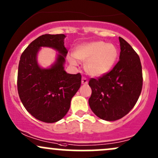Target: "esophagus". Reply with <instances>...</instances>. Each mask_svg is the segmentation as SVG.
Returning <instances> with one entry per match:
<instances>
[{"instance_id": "esophagus-1", "label": "esophagus", "mask_w": 158, "mask_h": 158, "mask_svg": "<svg viewBox=\"0 0 158 158\" xmlns=\"http://www.w3.org/2000/svg\"><path fill=\"white\" fill-rule=\"evenodd\" d=\"M81 83H82V84H84V85H86V84H88L87 79H86V77H82V80H81Z\"/></svg>"}]
</instances>
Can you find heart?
<instances>
[{
	"label": "heart",
	"mask_w": 158,
	"mask_h": 158,
	"mask_svg": "<svg viewBox=\"0 0 158 158\" xmlns=\"http://www.w3.org/2000/svg\"><path fill=\"white\" fill-rule=\"evenodd\" d=\"M118 56V50L113 44L93 41L75 47L74 55L68 56L71 65L76 66L77 60L85 62L86 72L93 77H101L112 69Z\"/></svg>",
	"instance_id": "1"
}]
</instances>
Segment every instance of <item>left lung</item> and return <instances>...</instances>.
<instances>
[{
    "label": "left lung",
    "instance_id": "1",
    "mask_svg": "<svg viewBox=\"0 0 158 158\" xmlns=\"http://www.w3.org/2000/svg\"><path fill=\"white\" fill-rule=\"evenodd\" d=\"M119 62L110 72L89 81L92 89L89 107L96 116L107 121L120 119L130 112L142 88L139 57L124 39L119 37Z\"/></svg>",
    "mask_w": 158,
    "mask_h": 158
}]
</instances>
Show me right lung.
<instances>
[{
    "label": "right lung",
    "mask_w": 158,
    "mask_h": 158,
    "mask_svg": "<svg viewBox=\"0 0 158 158\" xmlns=\"http://www.w3.org/2000/svg\"><path fill=\"white\" fill-rule=\"evenodd\" d=\"M65 35H44L31 42L20 57L17 88L22 103L34 118L45 123H55L65 116L71 100L79 89L81 75L69 74L64 65L68 50ZM42 47L58 52L49 67L39 65L37 55Z\"/></svg>",
    "instance_id": "add662e5"
}]
</instances>
